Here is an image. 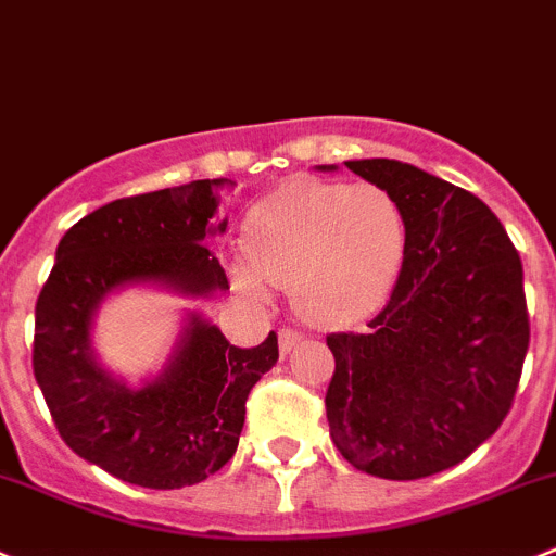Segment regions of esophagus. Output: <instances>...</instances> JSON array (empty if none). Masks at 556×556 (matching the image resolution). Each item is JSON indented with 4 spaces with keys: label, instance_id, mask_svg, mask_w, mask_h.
Returning <instances> with one entry per match:
<instances>
[{
    "label": "esophagus",
    "instance_id": "obj_1",
    "mask_svg": "<svg viewBox=\"0 0 556 556\" xmlns=\"http://www.w3.org/2000/svg\"><path fill=\"white\" fill-rule=\"evenodd\" d=\"M302 331H295V329H282L279 331V351H282V354H290V351L295 349V345H299V342H302Z\"/></svg>",
    "mask_w": 556,
    "mask_h": 556
}]
</instances>
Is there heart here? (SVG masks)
<instances>
[{
    "label": "heart",
    "instance_id": "obj_1",
    "mask_svg": "<svg viewBox=\"0 0 556 556\" xmlns=\"http://www.w3.org/2000/svg\"><path fill=\"white\" fill-rule=\"evenodd\" d=\"M406 214L376 184L295 178L254 202L243 222L241 290L290 288L293 307L315 324L372 313L395 285L406 254Z\"/></svg>",
    "mask_w": 556,
    "mask_h": 556
}]
</instances>
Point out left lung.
Listing matches in <instances>:
<instances>
[{
    "label": "left lung",
    "mask_w": 556,
    "mask_h": 556,
    "mask_svg": "<svg viewBox=\"0 0 556 556\" xmlns=\"http://www.w3.org/2000/svg\"><path fill=\"white\" fill-rule=\"evenodd\" d=\"M345 167L397 197L408 238L370 329L326 337L329 433L359 471L419 480L469 458L510 412L529 349L521 257L469 191L395 159Z\"/></svg>",
    "instance_id": "left-lung-1"
}]
</instances>
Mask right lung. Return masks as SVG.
<instances>
[{"mask_svg": "<svg viewBox=\"0 0 556 556\" xmlns=\"http://www.w3.org/2000/svg\"><path fill=\"white\" fill-rule=\"evenodd\" d=\"M230 180L123 197L76 222L35 304L33 370L62 442L79 458L142 489H184L236 455L247 397L279 359L277 334L236 349L202 315L189 313L167 367L142 387L103 370L92 318L114 290L159 285L184 295L230 290L205 241Z\"/></svg>", "mask_w": 556, "mask_h": 556, "instance_id": "obj_1", "label": "right lung"}]
</instances>
